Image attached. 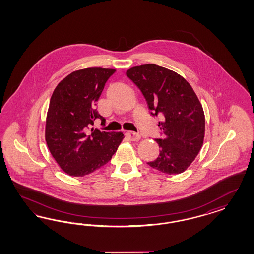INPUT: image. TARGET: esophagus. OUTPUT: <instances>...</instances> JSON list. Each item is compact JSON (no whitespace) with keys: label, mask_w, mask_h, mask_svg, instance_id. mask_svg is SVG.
Returning <instances> with one entry per match:
<instances>
[{"label":"esophagus","mask_w":254,"mask_h":254,"mask_svg":"<svg viewBox=\"0 0 254 254\" xmlns=\"http://www.w3.org/2000/svg\"><path fill=\"white\" fill-rule=\"evenodd\" d=\"M126 134H127V137L131 139L132 141H138L140 139V135L134 131H128Z\"/></svg>","instance_id":"1"}]
</instances>
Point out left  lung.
Returning <instances> with one entry per match:
<instances>
[{
	"label": "left lung",
	"instance_id": "obj_1",
	"mask_svg": "<svg viewBox=\"0 0 254 254\" xmlns=\"http://www.w3.org/2000/svg\"><path fill=\"white\" fill-rule=\"evenodd\" d=\"M127 76L137 85L158 122L162 138L158 157L147 164L169 175L184 172L203 145L205 116L192 86L173 70L145 64L127 69Z\"/></svg>",
	"mask_w": 254,
	"mask_h": 254
}]
</instances>
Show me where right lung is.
<instances>
[{
  "mask_svg": "<svg viewBox=\"0 0 254 254\" xmlns=\"http://www.w3.org/2000/svg\"><path fill=\"white\" fill-rule=\"evenodd\" d=\"M116 69L87 68L69 73L57 85L46 116L48 149L63 171L83 177L111 160L124 138L121 132L88 131L95 119H105L96 105Z\"/></svg>",
  "mask_w": 254,
  "mask_h": 254,
  "instance_id": "right-lung-1",
  "label": "right lung"
}]
</instances>
